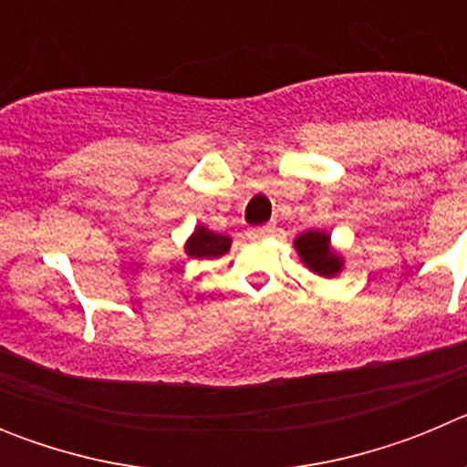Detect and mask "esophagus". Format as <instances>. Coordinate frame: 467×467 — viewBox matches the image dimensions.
<instances>
[{
  "label": "esophagus",
  "instance_id": "34e87169",
  "mask_svg": "<svg viewBox=\"0 0 467 467\" xmlns=\"http://www.w3.org/2000/svg\"><path fill=\"white\" fill-rule=\"evenodd\" d=\"M274 234V226L266 224V226H254V229L247 231V236L253 238V241H262V238H269Z\"/></svg>",
  "mask_w": 467,
  "mask_h": 467
}]
</instances>
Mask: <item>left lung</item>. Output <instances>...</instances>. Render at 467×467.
Wrapping results in <instances>:
<instances>
[{
	"label": "left lung",
	"instance_id": "left-lung-1",
	"mask_svg": "<svg viewBox=\"0 0 467 467\" xmlns=\"http://www.w3.org/2000/svg\"><path fill=\"white\" fill-rule=\"evenodd\" d=\"M295 250L306 264V269L323 278H334L344 269V257L332 247L327 231H304L295 238Z\"/></svg>",
	"mask_w": 467,
	"mask_h": 467
}]
</instances>
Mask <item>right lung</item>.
<instances>
[{
  "label": "right lung",
  "mask_w": 467,
  "mask_h": 467,
  "mask_svg": "<svg viewBox=\"0 0 467 467\" xmlns=\"http://www.w3.org/2000/svg\"><path fill=\"white\" fill-rule=\"evenodd\" d=\"M231 238L224 234H214L205 226H196L184 243V253L192 259H217L229 253Z\"/></svg>",
  "instance_id": "add662e5"
}]
</instances>
